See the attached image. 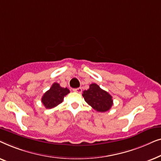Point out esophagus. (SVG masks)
Instances as JSON below:
<instances>
[{
	"instance_id": "1",
	"label": "esophagus",
	"mask_w": 161,
	"mask_h": 161,
	"mask_svg": "<svg viewBox=\"0 0 161 161\" xmlns=\"http://www.w3.org/2000/svg\"><path fill=\"white\" fill-rule=\"evenodd\" d=\"M73 91L75 92H78V93H81V92H82V89H81L80 87H79V88H77V89H74Z\"/></svg>"
}]
</instances>
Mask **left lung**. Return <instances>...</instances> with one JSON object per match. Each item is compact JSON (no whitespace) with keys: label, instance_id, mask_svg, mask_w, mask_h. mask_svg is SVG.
Wrapping results in <instances>:
<instances>
[{"label":"left lung","instance_id":"left-lung-1","mask_svg":"<svg viewBox=\"0 0 161 161\" xmlns=\"http://www.w3.org/2000/svg\"><path fill=\"white\" fill-rule=\"evenodd\" d=\"M82 95L86 102L98 112L108 111L113 105L112 97L96 83L90 84L89 89L83 91Z\"/></svg>","mask_w":161,"mask_h":161}]
</instances>
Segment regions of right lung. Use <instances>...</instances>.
<instances>
[{
    "label": "right lung",
    "instance_id": "1",
    "mask_svg": "<svg viewBox=\"0 0 161 161\" xmlns=\"http://www.w3.org/2000/svg\"><path fill=\"white\" fill-rule=\"evenodd\" d=\"M69 93L67 88H63L57 83H54L50 89L44 94L42 103L46 108H53L63 102L64 97Z\"/></svg>",
    "mask_w": 161,
    "mask_h": 161
}]
</instances>
